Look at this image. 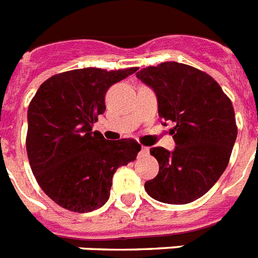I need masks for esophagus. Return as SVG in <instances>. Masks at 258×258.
Here are the masks:
<instances>
[{
	"label": "esophagus",
	"mask_w": 258,
	"mask_h": 258,
	"mask_svg": "<svg viewBox=\"0 0 258 258\" xmlns=\"http://www.w3.org/2000/svg\"><path fill=\"white\" fill-rule=\"evenodd\" d=\"M149 148H146V146H142L141 148V155H144V157H146V155H149Z\"/></svg>",
	"instance_id": "esophagus-1"
}]
</instances>
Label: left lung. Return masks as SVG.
<instances>
[{
  "label": "left lung",
  "instance_id": "1",
  "mask_svg": "<svg viewBox=\"0 0 258 258\" xmlns=\"http://www.w3.org/2000/svg\"><path fill=\"white\" fill-rule=\"evenodd\" d=\"M137 78L157 95L159 116L176 124L171 129L176 145L172 152L150 149L159 171L145 183V190L162 203L197 201L229 162L237 137L231 100L206 72L176 61L144 68Z\"/></svg>",
  "mask_w": 258,
  "mask_h": 258
}]
</instances>
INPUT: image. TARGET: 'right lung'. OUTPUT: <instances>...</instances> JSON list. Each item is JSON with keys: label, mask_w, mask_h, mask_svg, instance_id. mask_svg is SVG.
<instances>
[{"label": "right lung", "mask_w": 258, "mask_h": 258, "mask_svg": "<svg viewBox=\"0 0 258 258\" xmlns=\"http://www.w3.org/2000/svg\"><path fill=\"white\" fill-rule=\"evenodd\" d=\"M138 68H82L51 76L27 109L26 150L40 188L66 210L91 212L108 202L112 178L134 161L141 145L108 141L92 132L105 110V93Z\"/></svg>", "instance_id": "add662e5"}]
</instances>
